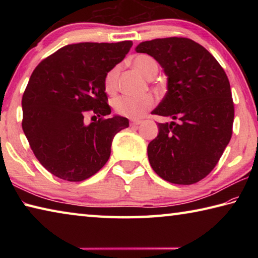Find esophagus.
Wrapping results in <instances>:
<instances>
[{"label":"esophagus","instance_id":"obj_1","mask_svg":"<svg viewBox=\"0 0 258 258\" xmlns=\"http://www.w3.org/2000/svg\"><path fill=\"white\" fill-rule=\"evenodd\" d=\"M142 123V120H139V119H131L130 120V124L132 126H137V125H140Z\"/></svg>","mask_w":258,"mask_h":258}]
</instances>
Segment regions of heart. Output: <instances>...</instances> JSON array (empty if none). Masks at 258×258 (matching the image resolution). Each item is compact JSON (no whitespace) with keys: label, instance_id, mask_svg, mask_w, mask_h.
I'll use <instances>...</instances> for the list:
<instances>
[{"label":"heart","instance_id":"1","mask_svg":"<svg viewBox=\"0 0 258 258\" xmlns=\"http://www.w3.org/2000/svg\"><path fill=\"white\" fill-rule=\"evenodd\" d=\"M133 67L146 77H151L152 74L158 71L156 61L149 55L140 54L132 60ZM117 74L118 68H112L104 78V89L108 93H113L117 89ZM156 100L154 95L146 94L142 97H128L121 95L113 100V109L120 116L127 118H141L155 106Z\"/></svg>","mask_w":258,"mask_h":258}]
</instances>
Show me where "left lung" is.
Wrapping results in <instances>:
<instances>
[{"mask_svg": "<svg viewBox=\"0 0 258 258\" xmlns=\"http://www.w3.org/2000/svg\"><path fill=\"white\" fill-rule=\"evenodd\" d=\"M139 53L155 58L167 76V92L152 113L176 121L158 123L148 158L158 175L189 185L206 177L232 137L234 107L230 82L217 60L185 37L140 43Z\"/></svg>", "mask_w": 258, "mask_h": 258, "instance_id": "1", "label": "left lung"}]
</instances>
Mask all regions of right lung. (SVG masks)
Wrapping results in <instances>:
<instances>
[{
  "label": "right lung",
  "mask_w": 258,
  "mask_h": 258,
  "mask_svg": "<svg viewBox=\"0 0 258 258\" xmlns=\"http://www.w3.org/2000/svg\"><path fill=\"white\" fill-rule=\"evenodd\" d=\"M132 45V41L69 44L34 69L21 100V125L35 157L56 177L80 182L94 175L110 157L113 137L128 127L125 117H107L111 108L104 78ZM86 111L99 119L85 125Z\"/></svg>",
  "instance_id": "1"
}]
</instances>
